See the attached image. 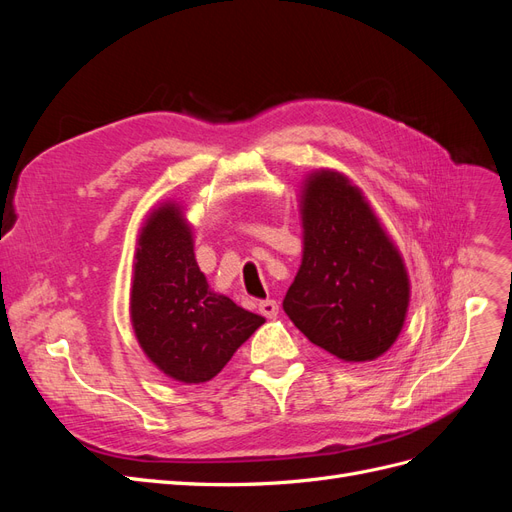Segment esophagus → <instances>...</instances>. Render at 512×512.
Returning a JSON list of instances; mask_svg holds the SVG:
<instances>
[{
	"mask_svg": "<svg viewBox=\"0 0 512 512\" xmlns=\"http://www.w3.org/2000/svg\"><path fill=\"white\" fill-rule=\"evenodd\" d=\"M258 309L265 318H275L277 312H280V305H277V301H273V299H267V301L258 303Z\"/></svg>",
	"mask_w": 512,
	"mask_h": 512,
	"instance_id": "34e87169",
	"label": "esophagus"
}]
</instances>
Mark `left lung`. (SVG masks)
<instances>
[{"instance_id":"8db88e82","label":"left lung","mask_w":512,"mask_h":512,"mask_svg":"<svg viewBox=\"0 0 512 512\" xmlns=\"http://www.w3.org/2000/svg\"><path fill=\"white\" fill-rule=\"evenodd\" d=\"M303 262L284 312L309 342L342 361H374L404 327L410 286L395 245L363 194L337 173L309 177Z\"/></svg>"}]
</instances>
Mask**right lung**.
<instances>
[{
	"instance_id": "obj_1",
	"label": "right lung",
	"mask_w": 512,
	"mask_h": 512,
	"mask_svg": "<svg viewBox=\"0 0 512 512\" xmlns=\"http://www.w3.org/2000/svg\"><path fill=\"white\" fill-rule=\"evenodd\" d=\"M132 324L138 344L166 376L185 384L218 376L265 318L209 290L190 228L175 205L151 215L138 239Z\"/></svg>"
}]
</instances>
